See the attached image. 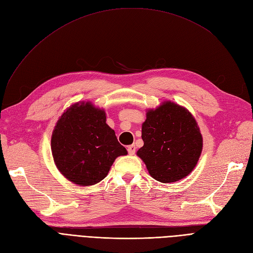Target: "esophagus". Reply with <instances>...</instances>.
Segmentation results:
<instances>
[{"instance_id":"esophagus-1","label":"esophagus","mask_w":253,"mask_h":253,"mask_svg":"<svg viewBox=\"0 0 253 253\" xmlns=\"http://www.w3.org/2000/svg\"><path fill=\"white\" fill-rule=\"evenodd\" d=\"M127 152L129 155H134L135 152H136V147L134 144H131V145H127Z\"/></svg>"}]
</instances>
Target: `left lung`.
Segmentation results:
<instances>
[{
	"instance_id": "obj_1",
	"label": "left lung",
	"mask_w": 253,
	"mask_h": 253,
	"mask_svg": "<svg viewBox=\"0 0 253 253\" xmlns=\"http://www.w3.org/2000/svg\"><path fill=\"white\" fill-rule=\"evenodd\" d=\"M141 126L143 147L137 151L153 178L170 183L194 170L203 151V136L193 115L186 108L164 101L147 110Z\"/></svg>"
}]
</instances>
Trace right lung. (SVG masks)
<instances>
[{
    "label": "right lung",
    "instance_id": "right-lung-1",
    "mask_svg": "<svg viewBox=\"0 0 253 253\" xmlns=\"http://www.w3.org/2000/svg\"><path fill=\"white\" fill-rule=\"evenodd\" d=\"M50 147L60 173L83 187L101 181L115 159L127 154L106 125L104 109L90 101L76 102L64 111L52 131Z\"/></svg>",
    "mask_w": 253,
    "mask_h": 253
}]
</instances>
